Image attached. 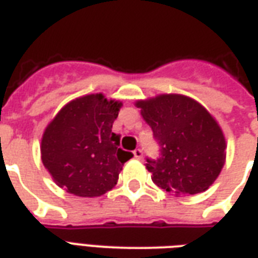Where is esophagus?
Here are the masks:
<instances>
[{"label":"esophagus","mask_w":258,"mask_h":258,"mask_svg":"<svg viewBox=\"0 0 258 258\" xmlns=\"http://www.w3.org/2000/svg\"><path fill=\"white\" fill-rule=\"evenodd\" d=\"M134 157L137 158V159H142L143 158V151H142L141 149H137V150H134Z\"/></svg>","instance_id":"34e87169"}]
</instances>
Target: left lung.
<instances>
[{"instance_id": "8db88e82", "label": "left lung", "mask_w": 258, "mask_h": 258, "mask_svg": "<svg viewBox=\"0 0 258 258\" xmlns=\"http://www.w3.org/2000/svg\"><path fill=\"white\" fill-rule=\"evenodd\" d=\"M135 105L161 147L157 161L146 163L154 183L175 196L208 190L226 158L224 133L208 109L178 93L138 100Z\"/></svg>"}]
</instances>
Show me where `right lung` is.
<instances>
[{
    "label": "right lung",
    "mask_w": 258,
    "mask_h": 258,
    "mask_svg": "<svg viewBox=\"0 0 258 258\" xmlns=\"http://www.w3.org/2000/svg\"><path fill=\"white\" fill-rule=\"evenodd\" d=\"M121 101L91 93L66 104L46 125L41 161L58 187L78 197H100L119 179L133 154L119 149L112 124Z\"/></svg>",
    "instance_id": "right-lung-1"
}]
</instances>
